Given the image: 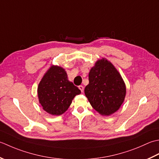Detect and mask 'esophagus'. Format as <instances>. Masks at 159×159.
Returning a JSON list of instances; mask_svg holds the SVG:
<instances>
[{
    "mask_svg": "<svg viewBox=\"0 0 159 159\" xmlns=\"http://www.w3.org/2000/svg\"><path fill=\"white\" fill-rule=\"evenodd\" d=\"M79 89L81 90V92L83 93V91H84V86H79Z\"/></svg>",
    "mask_w": 159,
    "mask_h": 159,
    "instance_id": "esophagus-1",
    "label": "esophagus"
}]
</instances>
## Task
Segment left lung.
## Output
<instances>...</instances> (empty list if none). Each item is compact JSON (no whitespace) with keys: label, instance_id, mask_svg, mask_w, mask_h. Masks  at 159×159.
Here are the masks:
<instances>
[{"label":"left lung","instance_id":"obj_1","mask_svg":"<svg viewBox=\"0 0 159 159\" xmlns=\"http://www.w3.org/2000/svg\"><path fill=\"white\" fill-rule=\"evenodd\" d=\"M84 93L90 105L103 116L120 108L126 95L125 84L115 66L106 58L96 61L89 74Z\"/></svg>","mask_w":159,"mask_h":159}]
</instances>
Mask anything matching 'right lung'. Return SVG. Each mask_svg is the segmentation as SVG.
Returning <instances> with one entry per match:
<instances>
[{"label": "right lung", "mask_w": 159, "mask_h": 159, "mask_svg": "<svg viewBox=\"0 0 159 159\" xmlns=\"http://www.w3.org/2000/svg\"><path fill=\"white\" fill-rule=\"evenodd\" d=\"M81 90L68 80L65 69L51 65L38 86L39 103L44 111L54 116L65 112Z\"/></svg>", "instance_id": "add662e5"}]
</instances>
